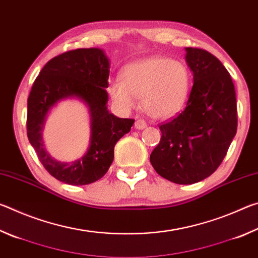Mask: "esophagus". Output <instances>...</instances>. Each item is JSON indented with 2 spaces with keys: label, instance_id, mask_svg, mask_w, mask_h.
I'll return each mask as SVG.
<instances>
[{
  "label": "esophagus",
  "instance_id": "obj_1",
  "mask_svg": "<svg viewBox=\"0 0 258 258\" xmlns=\"http://www.w3.org/2000/svg\"><path fill=\"white\" fill-rule=\"evenodd\" d=\"M134 126H135V128H138V130H143L147 127V123L143 119H137L135 120Z\"/></svg>",
  "mask_w": 258,
  "mask_h": 258
}]
</instances>
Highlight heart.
I'll return each mask as SVG.
<instances>
[{"instance_id":"obj_1","label":"heart","mask_w":258,"mask_h":258,"mask_svg":"<svg viewBox=\"0 0 258 258\" xmlns=\"http://www.w3.org/2000/svg\"><path fill=\"white\" fill-rule=\"evenodd\" d=\"M191 74L184 63L168 56L154 55L127 64L109 83L108 91L117 106L131 110L142 98L145 111L157 119L175 116L185 106Z\"/></svg>"}]
</instances>
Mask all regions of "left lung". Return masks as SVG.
<instances>
[{
  "mask_svg": "<svg viewBox=\"0 0 258 258\" xmlns=\"http://www.w3.org/2000/svg\"><path fill=\"white\" fill-rule=\"evenodd\" d=\"M194 86L184 110L159 125L161 138L150 155L155 171L177 184L203 181L223 161L238 126L235 90L215 55L186 47Z\"/></svg>",
  "mask_w": 258,
  "mask_h": 258,
  "instance_id": "8db88e82",
  "label": "left lung"
}]
</instances>
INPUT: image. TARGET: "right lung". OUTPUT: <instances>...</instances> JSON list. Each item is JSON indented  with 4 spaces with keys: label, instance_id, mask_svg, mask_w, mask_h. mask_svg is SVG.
<instances>
[{
    "label": "right lung",
    "instance_id": "1",
    "mask_svg": "<svg viewBox=\"0 0 258 258\" xmlns=\"http://www.w3.org/2000/svg\"><path fill=\"white\" fill-rule=\"evenodd\" d=\"M109 61L103 51L77 49L52 58L35 80L27 101V137L38 159L52 176L72 185L98 181L108 172L117 141L128 133L134 119L118 118L107 109ZM78 97L90 108L91 142L87 154L61 163L47 154L41 130L47 112L60 99Z\"/></svg>",
    "mask_w": 258,
    "mask_h": 258
}]
</instances>
